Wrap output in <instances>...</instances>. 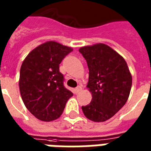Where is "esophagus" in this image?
<instances>
[{
  "instance_id": "34e87169",
  "label": "esophagus",
  "mask_w": 151,
  "mask_h": 151,
  "mask_svg": "<svg viewBox=\"0 0 151 151\" xmlns=\"http://www.w3.org/2000/svg\"><path fill=\"white\" fill-rule=\"evenodd\" d=\"M82 86H78V87H76L75 88V92H76V94H78V93H79V92L81 91H82Z\"/></svg>"
}]
</instances>
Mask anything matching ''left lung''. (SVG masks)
I'll use <instances>...</instances> for the list:
<instances>
[{"mask_svg": "<svg viewBox=\"0 0 151 151\" xmlns=\"http://www.w3.org/2000/svg\"><path fill=\"white\" fill-rule=\"evenodd\" d=\"M79 52L88 65L86 87L92 95L91 102L82 106V111L89 120L104 122L125 104L131 91L132 75L123 57L104 43L82 47Z\"/></svg>", "mask_w": 151, "mask_h": 151, "instance_id": "1", "label": "left lung"}]
</instances>
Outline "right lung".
<instances>
[{
    "label": "right lung",
    "mask_w": 151,
    "mask_h": 151,
    "mask_svg": "<svg viewBox=\"0 0 151 151\" xmlns=\"http://www.w3.org/2000/svg\"><path fill=\"white\" fill-rule=\"evenodd\" d=\"M72 47L48 41L35 47L22 64L19 90L26 108L37 119L52 121L62 114L73 93L64 86L59 65Z\"/></svg>",
    "instance_id": "right-lung-1"
}]
</instances>
